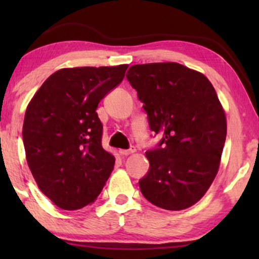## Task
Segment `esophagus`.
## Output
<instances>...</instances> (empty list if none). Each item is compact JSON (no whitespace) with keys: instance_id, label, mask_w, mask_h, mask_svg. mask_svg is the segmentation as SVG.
<instances>
[{"instance_id":"esophagus-1","label":"esophagus","mask_w":259,"mask_h":259,"mask_svg":"<svg viewBox=\"0 0 259 259\" xmlns=\"http://www.w3.org/2000/svg\"><path fill=\"white\" fill-rule=\"evenodd\" d=\"M136 147H131L130 150H119V153L121 155H130L132 153H136Z\"/></svg>"}]
</instances>
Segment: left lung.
Instances as JSON below:
<instances>
[{"instance_id": "obj_1", "label": "left lung", "mask_w": 259, "mask_h": 259, "mask_svg": "<svg viewBox=\"0 0 259 259\" xmlns=\"http://www.w3.org/2000/svg\"><path fill=\"white\" fill-rule=\"evenodd\" d=\"M162 139L146 152L147 175L139 182L155 206L180 211L199 201L218 173L226 116L204 74L177 62L134 65L126 74Z\"/></svg>"}]
</instances>
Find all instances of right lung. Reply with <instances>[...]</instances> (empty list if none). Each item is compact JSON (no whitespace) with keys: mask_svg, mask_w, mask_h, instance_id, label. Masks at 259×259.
Listing matches in <instances>:
<instances>
[{"mask_svg":"<svg viewBox=\"0 0 259 259\" xmlns=\"http://www.w3.org/2000/svg\"><path fill=\"white\" fill-rule=\"evenodd\" d=\"M128 65L75 67L53 73L27 106L23 144L38 189L63 210L92 204L115 158L101 146L97 108L118 86Z\"/></svg>","mask_w":259,"mask_h":259,"instance_id":"1","label":"right lung"}]
</instances>
